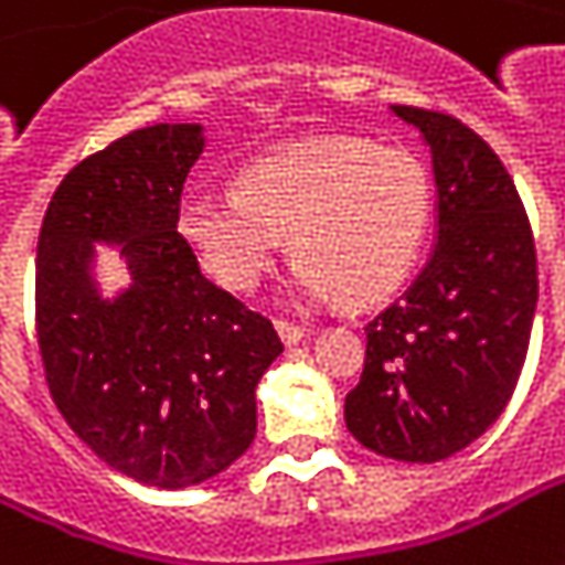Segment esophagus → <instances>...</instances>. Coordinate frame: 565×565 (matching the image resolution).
Wrapping results in <instances>:
<instances>
[{
    "mask_svg": "<svg viewBox=\"0 0 565 565\" xmlns=\"http://www.w3.org/2000/svg\"><path fill=\"white\" fill-rule=\"evenodd\" d=\"M275 329H278V335L284 339V345H297L300 339H307V329L297 326V322H290V319H275Z\"/></svg>",
    "mask_w": 565,
    "mask_h": 565,
    "instance_id": "obj_1",
    "label": "esophagus"
}]
</instances>
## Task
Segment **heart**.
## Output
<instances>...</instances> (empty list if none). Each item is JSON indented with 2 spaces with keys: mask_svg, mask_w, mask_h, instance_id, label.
I'll return each mask as SVG.
<instances>
[{
  "mask_svg": "<svg viewBox=\"0 0 565 565\" xmlns=\"http://www.w3.org/2000/svg\"><path fill=\"white\" fill-rule=\"evenodd\" d=\"M431 207V175L415 152L303 137L249 162L239 191L184 194L179 230L201 268L233 294H252L290 236L300 255L290 290L300 300L367 307L413 275Z\"/></svg>",
  "mask_w": 565,
  "mask_h": 565,
  "instance_id": "1",
  "label": "heart"
}]
</instances>
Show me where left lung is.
<instances>
[{"mask_svg": "<svg viewBox=\"0 0 565 565\" xmlns=\"http://www.w3.org/2000/svg\"><path fill=\"white\" fill-rule=\"evenodd\" d=\"M431 147L438 246L367 326L345 425L367 450L435 463L473 445L512 399L537 307V249L509 169L467 124L393 105Z\"/></svg>", "mask_w": 565, "mask_h": 565, "instance_id": "8db88e82", "label": "left lung"}]
</instances>
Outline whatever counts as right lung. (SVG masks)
<instances>
[{
  "mask_svg": "<svg viewBox=\"0 0 565 565\" xmlns=\"http://www.w3.org/2000/svg\"><path fill=\"white\" fill-rule=\"evenodd\" d=\"M201 124H152L85 156L38 236L34 322L53 403L117 473L184 489L255 441V386L284 351L271 319L201 275L179 233ZM92 242L121 246L135 284L102 301Z\"/></svg>",
  "mask_w": 565,
  "mask_h": 565,
  "instance_id": "right-lung-1",
  "label": "right lung"
}]
</instances>
